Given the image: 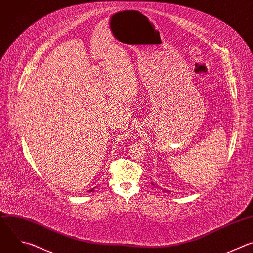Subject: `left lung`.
I'll return each instance as SVG.
<instances>
[{
	"label": "left lung",
	"instance_id": "obj_1",
	"mask_svg": "<svg viewBox=\"0 0 253 253\" xmlns=\"http://www.w3.org/2000/svg\"><path fill=\"white\" fill-rule=\"evenodd\" d=\"M151 184H154V183H153V182H151ZM154 185H155V184H154Z\"/></svg>",
	"mask_w": 253,
	"mask_h": 253
}]
</instances>
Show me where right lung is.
I'll use <instances>...</instances> for the list:
<instances>
[{
    "mask_svg": "<svg viewBox=\"0 0 253 253\" xmlns=\"http://www.w3.org/2000/svg\"><path fill=\"white\" fill-rule=\"evenodd\" d=\"M93 189H94V188H91V189H90V191H93Z\"/></svg>",
    "mask_w": 253,
    "mask_h": 253,
    "instance_id": "add662e5",
    "label": "right lung"
}]
</instances>
